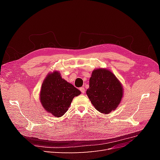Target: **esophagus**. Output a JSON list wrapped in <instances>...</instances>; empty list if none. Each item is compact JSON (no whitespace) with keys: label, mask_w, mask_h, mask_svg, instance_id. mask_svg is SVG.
Returning <instances> with one entry per match:
<instances>
[{"label":"esophagus","mask_w":160,"mask_h":160,"mask_svg":"<svg viewBox=\"0 0 160 160\" xmlns=\"http://www.w3.org/2000/svg\"><path fill=\"white\" fill-rule=\"evenodd\" d=\"M80 91H81V92L82 93H85V88H83V87H81V88H80Z\"/></svg>","instance_id":"obj_1"}]
</instances>
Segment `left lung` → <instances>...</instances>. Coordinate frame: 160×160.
<instances>
[{"label": "left lung", "instance_id": "obj_1", "mask_svg": "<svg viewBox=\"0 0 160 160\" xmlns=\"http://www.w3.org/2000/svg\"><path fill=\"white\" fill-rule=\"evenodd\" d=\"M123 91L122 83L113 72L106 69H97L92 72L86 93L97 110L108 114L120 103Z\"/></svg>", "mask_w": 160, "mask_h": 160}]
</instances>
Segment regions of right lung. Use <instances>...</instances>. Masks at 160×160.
Returning a JSON list of instances; mask_svg holds the SVG:
<instances>
[{"mask_svg":"<svg viewBox=\"0 0 160 160\" xmlns=\"http://www.w3.org/2000/svg\"><path fill=\"white\" fill-rule=\"evenodd\" d=\"M81 91L62 79L59 72L48 74L43 81L40 93L42 107L55 117L60 118L68 110L72 99Z\"/></svg>","mask_w":160,"mask_h":160,"instance_id":"obj_1","label":"right lung"}]
</instances>
